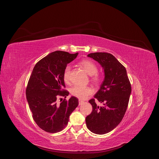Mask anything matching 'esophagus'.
I'll return each instance as SVG.
<instances>
[{"mask_svg": "<svg viewBox=\"0 0 159 159\" xmlns=\"http://www.w3.org/2000/svg\"><path fill=\"white\" fill-rule=\"evenodd\" d=\"M84 103V101H81V100H79V105L80 106V105H82V104H83Z\"/></svg>", "mask_w": 159, "mask_h": 159, "instance_id": "34e87169", "label": "esophagus"}]
</instances>
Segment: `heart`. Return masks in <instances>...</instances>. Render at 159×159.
Segmentation results:
<instances>
[{
    "instance_id": "b5f03b06",
    "label": "heart",
    "mask_w": 159,
    "mask_h": 159,
    "mask_svg": "<svg viewBox=\"0 0 159 159\" xmlns=\"http://www.w3.org/2000/svg\"><path fill=\"white\" fill-rule=\"evenodd\" d=\"M87 73L90 75V79L94 82H98L100 80V77L98 74V66L93 61L85 59L79 62ZM71 67L68 65L65 67L63 72V80L65 83L69 84L70 79ZM71 94L77 98L79 99H85L89 96L93 94V89L89 87H82L79 85H75L70 90Z\"/></svg>"
}]
</instances>
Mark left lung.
Here are the masks:
<instances>
[{
    "label": "left lung",
    "instance_id": "left-lung-1",
    "mask_svg": "<svg viewBox=\"0 0 159 159\" xmlns=\"http://www.w3.org/2000/svg\"><path fill=\"white\" fill-rule=\"evenodd\" d=\"M102 67L104 79L94 98L89 100L93 111L85 118L87 128L94 133L103 134L114 129L123 120L131 92L125 67L111 53H92L87 55Z\"/></svg>",
    "mask_w": 159,
    "mask_h": 159
}]
</instances>
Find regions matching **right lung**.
I'll return each instance as SVG.
<instances>
[{
  "instance_id": "obj_1",
  "label": "right lung",
  "mask_w": 159,
  "mask_h": 159,
  "mask_svg": "<svg viewBox=\"0 0 159 159\" xmlns=\"http://www.w3.org/2000/svg\"><path fill=\"white\" fill-rule=\"evenodd\" d=\"M78 54L55 51L40 60L33 70L26 90V99L34 121L45 131H61L79 105V100L74 96L69 101H60V104L57 102L58 97L65 98L69 94L62 89L65 87L63 72L67 64Z\"/></svg>"
}]
</instances>
